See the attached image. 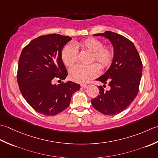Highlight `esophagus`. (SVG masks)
Wrapping results in <instances>:
<instances>
[{
  "label": "esophagus",
  "mask_w": 158,
  "mask_h": 158,
  "mask_svg": "<svg viewBox=\"0 0 158 158\" xmlns=\"http://www.w3.org/2000/svg\"><path fill=\"white\" fill-rule=\"evenodd\" d=\"M81 87L83 88V89H86V88L89 87V85H86V84H82Z\"/></svg>",
  "instance_id": "34e87169"
}]
</instances>
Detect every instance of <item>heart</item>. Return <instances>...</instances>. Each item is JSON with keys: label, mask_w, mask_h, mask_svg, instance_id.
<instances>
[{"label": "heart", "mask_w": 158, "mask_h": 158, "mask_svg": "<svg viewBox=\"0 0 158 158\" xmlns=\"http://www.w3.org/2000/svg\"><path fill=\"white\" fill-rule=\"evenodd\" d=\"M76 48L92 52L91 61H98L102 68L110 65L113 59L114 52L110 47L104 46L102 41L98 39L88 38L81 42L76 43L75 46L67 45L63 48L61 57L66 66H72L78 59ZM69 73L71 80L79 83H85L99 74V67L97 63L89 65H77L70 69Z\"/></svg>", "instance_id": "heart-1"}]
</instances>
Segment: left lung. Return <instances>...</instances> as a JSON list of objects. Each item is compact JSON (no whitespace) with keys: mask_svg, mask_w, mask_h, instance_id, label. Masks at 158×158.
Returning a JSON list of instances; mask_svg holds the SVG:
<instances>
[{"mask_svg":"<svg viewBox=\"0 0 158 158\" xmlns=\"http://www.w3.org/2000/svg\"><path fill=\"white\" fill-rule=\"evenodd\" d=\"M107 38L114 48V56L110 68L96 80L108 83L111 86L104 91L98 86V98L93 99V108L106 115H114L125 110L136 98L142 76L143 64L134 44L123 35L114 32L93 35Z\"/></svg>","mask_w":158,"mask_h":158,"instance_id":"obj_1","label":"left lung"}]
</instances>
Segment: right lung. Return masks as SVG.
Here are the masks:
<instances>
[{
  "label": "right lung",
  "instance_id": "1",
  "mask_svg": "<svg viewBox=\"0 0 158 158\" xmlns=\"http://www.w3.org/2000/svg\"><path fill=\"white\" fill-rule=\"evenodd\" d=\"M71 40L59 34L40 36L23 48L19 59V89L28 104L44 115L54 116L65 110L73 93L80 89L72 81L52 83L56 78L61 81L67 76L61 51Z\"/></svg>",
  "mask_w": 158,
  "mask_h": 158
}]
</instances>
